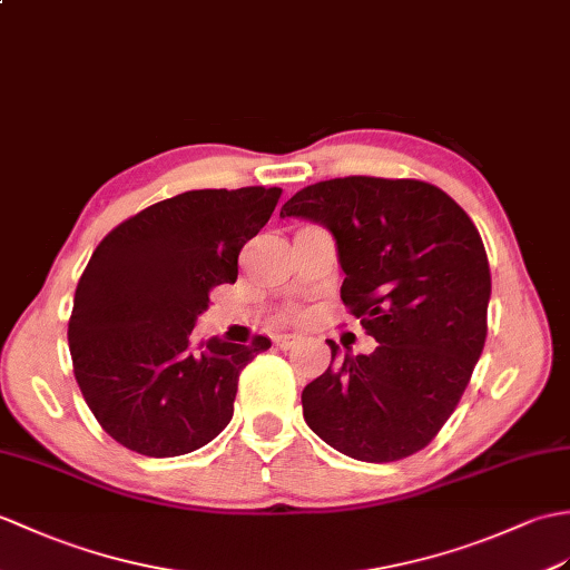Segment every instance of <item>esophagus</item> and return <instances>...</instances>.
<instances>
[{"mask_svg":"<svg viewBox=\"0 0 570 570\" xmlns=\"http://www.w3.org/2000/svg\"><path fill=\"white\" fill-rule=\"evenodd\" d=\"M276 342V347H282V350H288V347H294L296 342H298V335H279L274 340Z\"/></svg>","mask_w":570,"mask_h":570,"instance_id":"1","label":"esophagus"}]
</instances>
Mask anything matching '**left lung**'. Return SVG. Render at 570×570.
I'll use <instances>...</instances> for the list:
<instances>
[{
    "label": "left lung",
    "instance_id": "1",
    "mask_svg": "<svg viewBox=\"0 0 570 570\" xmlns=\"http://www.w3.org/2000/svg\"><path fill=\"white\" fill-rule=\"evenodd\" d=\"M282 218L333 233L340 296L379 347L333 352L301 393L308 428L372 464L428 446L454 413L485 345L491 269L479 230L452 196L417 179L345 177L311 184Z\"/></svg>",
    "mask_w": 570,
    "mask_h": 570
}]
</instances>
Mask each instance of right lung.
<instances>
[{"instance_id": "right-lung-1", "label": "right lung", "mask_w": 570, "mask_h": 570, "mask_svg": "<svg viewBox=\"0 0 570 570\" xmlns=\"http://www.w3.org/2000/svg\"><path fill=\"white\" fill-rule=\"evenodd\" d=\"M279 187L196 189L153 204L104 237L75 291L68 342L85 401L118 444L167 459L202 449L233 417L237 379L269 337L235 345L191 330Z\"/></svg>"}]
</instances>
